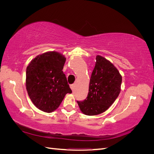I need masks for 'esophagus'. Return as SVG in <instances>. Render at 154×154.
I'll list each match as a JSON object with an SVG mask.
<instances>
[{
	"mask_svg": "<svg viewBox=\"0 0 154 154\" xmlns=\"http://www.w3.org/2000/svg\"><path fill=\"white\" fill-rule=\"evenodd\" d=\"M70 87H71V89L73 91V90H74V84H71V85H70Z\"/></svg>",
	"mask_w": 154,
	"mask_h": 154,
	"instance_id": "34e87169",
	"label": "esophagus"
}]
</instances>
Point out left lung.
I'll use <instances>...</instances> for the list:
<instances>
[{"instance_id":"1","label":"left lung","mask_w":154,"mask_h":154,"mask_svg":"<svg viewBox=\"0 0 154 154\" xmlns=\"http://www.w3.org/2000/svg\"><path fill=\"white\" fill-rule=\"evenodd\" d=\"M87 98L77 101L82 112L95 116L104 112L112 105L121 91L122 76L108 60L96 56Z\"/></svg>"}]
</instances>
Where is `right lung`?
I'll return each instance as SVG.
<instances>
[{"mask_svg": "<svg viewBox=\"0 0 154 154\" xmlns=\"http://www.w3.org/2000/svg\"><path fill=\"white\" fill-rule=\"evenodd\" d=\"M66 58L56 51H49L32 59L26 69V85L36 107L50 113L58 109L65 96L71 94L62 71Z\"/></svg>", "mask_w": 154, "mask_h": 154, "instance_id": "add662e5", "label": "right lung"}]
</instances>
